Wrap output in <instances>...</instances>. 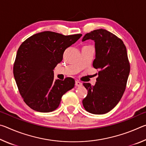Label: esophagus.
Listing matches in <instances>:
<instances>
[{"label":"esophagus","mask_w":146,"mask_h":146,"mask_svg":"<svg viewBox=\"0 0 146 146\" xmlns=\"http://www.w3.org/2000/svg\"><path fill=\"white\" fill-rule=\"evenodd\" d=\"M82 85V84L80 82H79V81H75V86H77V87H80Z\"/></svg>","instance_id":"esophagus-1"}]
</instances>
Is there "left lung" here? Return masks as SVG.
I'll use <instances>...</instances> for the list:
<instances>
[{"label": "left lung", "instance_id": "left-lung-1", "mask_svg": "<svg viewBox=\"0 0 146 146\" xmlns=\"http://www.w3.org/2000/svg\"><path fill=\"white\" fill-rule=\"evenodd\" d=\"M89 39L95 41L93 66L98 76L95 86L83 84L88 91L82 104L89 113L105 114L117 105L125 91L130 72L127 49L120 38L104 29L86 34L82 41Z\"/></svg>", "mask_w": 146, "mask_h": 146}]
</instances>
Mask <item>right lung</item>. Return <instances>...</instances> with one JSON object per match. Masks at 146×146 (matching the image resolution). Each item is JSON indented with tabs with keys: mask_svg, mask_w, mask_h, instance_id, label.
<instances>
[{
	"mask_svg": "<svg viewBox=\"0 0 146 146\" xmlns=\"http://www.w3.org/2000/svg\"><path fill=\"white\" fill-rule=\"evenodd\" d=\"M82 35L65 36L47 31L33 35L20 46L13 75L20 94L32 110L53 111L64 94L74 88L73 78L55 80L53 70L62 60L64 51Z\"/></svg>",
	"mask_w": 146,
	"mask_h": 146,
	"instance_id": "right-lung-1",
	"label": "right lung"
}]
</instances>
